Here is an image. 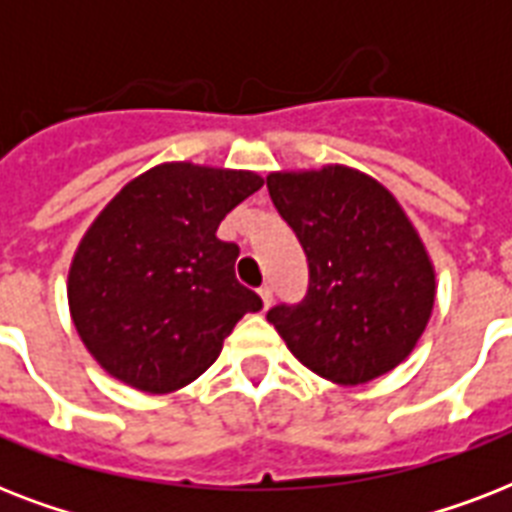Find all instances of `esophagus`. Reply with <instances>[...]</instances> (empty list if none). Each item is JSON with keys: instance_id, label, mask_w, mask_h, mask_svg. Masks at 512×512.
<instances>
[{"instance_id": "esophagus-1", "label": "esophagus", "mask_w": 512, "mask_h": 512, "mask_svg": "<svg viewBox=\"0 0 512 512\" xmlns=\"http://www.w3.org/2000/svg\"><path fill=\"white\" fill-rule=\"evenodd\" d=\"M257 295H260V303H263V308L268 311V308H271V303H273L271 287H260V289H257Z\"/></svg>"}]
</instances>
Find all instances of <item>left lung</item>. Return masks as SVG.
<instances>
[{
  "mask_svg": "<svg viewBox=\"0 0 512 512\" xmlns=\"http://www.w3.org/2000/svg\"><path fill=\"white\" fill-rule=\"evenodd\" d=\"M265 180L311 273L303 303L268 311L292 356L335 385L396 369L436 303V268L404 207L380 180L345 164Z\"/></svg>",
  "mask_w": 512,
  "mask_h": 512,
  "instance_id": "obj_1",
  "label": "left lung"
}]
</instances>
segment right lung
I'll list each match as a JSON object with an SVG mask.
<instances>
[{
	"label": "right lung",
	"instance_id": "right-lung-1",
	"mask_svg": "<svg viewBox=\"0 0 512 512\" xmlns=\"http://www.w3.org/2000/svg\"><path fill=\"white\" fill-rule=\"evenodd\" d=\"M263 177L156 164L108 201L68 268V311L84 348L124 385L172 393L204 374L244 313L263 308L233 276L239 247L217 225Z\"/></svg>",
	"mask_w": 512,
	"mask_h": 512
}]
</instances>
